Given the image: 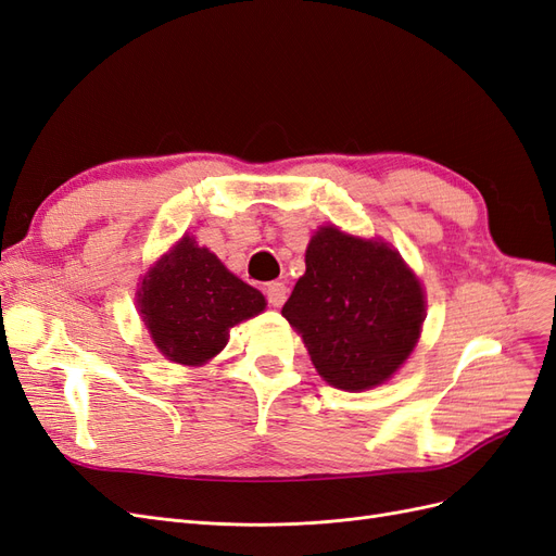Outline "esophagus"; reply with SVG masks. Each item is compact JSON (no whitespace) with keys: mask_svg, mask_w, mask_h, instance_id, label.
<instances>
[{"mask_svg":"<svg viewBox=\"0 0 556 556\" xmlns=\"http://www.w3.org/2000/svg\"><path fill=\"white\" fill-rule=\"evenodd\" d=\"M264 292H266L268 304H271L274 308H280L285 304V299H288V288H285V282H278V280L266 282Z\"/></svg>","mask_w":556,"mask_h":556,"instance_id":"obj_1","label":"esophagus"}]
</instances>
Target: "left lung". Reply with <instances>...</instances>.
<instances>
[{
    "mask_svg": "<svg viewBox=\"0 0 556 556\" xmlns=\"http://www.w3.org/2000/svg\"><path fill=\"white\" fill-rule=\"evenodd\" d=\"M282 317L301 333L319 376L362 392L410 357L425 323V292L387 243L319 227Z\"/></svg>",
    "mask_w": 556,
    "mask_h": 556,
    "instance_id": "8db88e82",
    "label": "left lung"
}]
</instances>
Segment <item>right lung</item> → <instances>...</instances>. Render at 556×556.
<instances>
[{
	"instance_id": "obj_1",
	"label": "right lung",
	"mask_w": 556,
	"mask_h": 556,
	"mask_svg": "<svg viewBox=\"0 0 556 556\" xmlns=\"http://www.w3.org/2000/svg\"><path fill=\"white\" fill-rule=\"evenodd\" d=\"M266 308L260 290L229 274L208 248L182 237L143 276L139 311L164 357L185 366L213 359L229 329Z\"/></svg>"
}]
</instances>
